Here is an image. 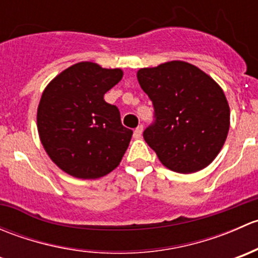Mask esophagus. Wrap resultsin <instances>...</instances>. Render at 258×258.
<instances>
[{
    "label": "esophagus",
    "mask_w": 258,
    "mask_h": 258,
    "mask_svg": "<svg viewBox=\"0 0 258 258\" xmlns=\"http://www.w3.org/2000/svg\"><path fill=\"white\" fill-rule=\"evenodd\" d=\"M142 131H144V126H142V124L137 126V128L135 130V132H134V137H135V139H141Z\"/></svg>",
    "instance_id": "34e87169"
}]
</instances>
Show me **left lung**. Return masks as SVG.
I'll return each mask as SVG.
<instances>
[{
  "label": "left lung",
  "instance_id": "1",
  "mask_svg": "<svg viewBox=\"0 0 258 258\" xmlns=\"http://www.w3.org/2000/svg\"><path fill=\"white\" fill-rule=\"evenodd\" d=\"M137 80L155 110V122L145 130L144 139L161 163L179 173L207 167L230 128V107L222 88L183 61L139 70Z\"/></svg>",
  "mask_w": 258,
  "mask_h": 258
}]
</instances>
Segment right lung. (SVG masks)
<instances>
[{"label": "right lung", "mask_w": 258, "mask_h": 258, "mask_svg": "<svg viewBox=\"0 0 258 258\" xmlns=\"http://www.w3.org/2000/svg\"><path fill=\"white\" fill-rule=\"evenodd\" d=\"M119 69L80 62L54 77L37 110L41 142L52 161L77 178L102 177L121 162L132 130L121 123L118 108L103 100L119 82Z\"/></svg>", "instance_id": "add662e5"}]
</instances>
